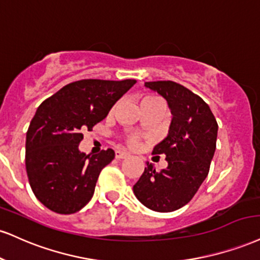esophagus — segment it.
<instances>
[{
  "mask_svg": "<svg viewBox=\"0 0 260 260\" xmlns=\"http://www.w3.org/2000/svg\"><path fill=\"white\" fill-rule=\"evenodd\" d=\"M129 154L126 151H123V150H116V152H115V157L116 158H127Z\"/></svg>",
  "mask_w": 260,
  "mask_h": 260,
  "instance_id": "1",
  "label": "esophagus"
}]
</instances>
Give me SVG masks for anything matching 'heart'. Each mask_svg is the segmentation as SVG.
<instances>
[{
	"mask_svg": "<svg viewBox=\"0 0 260 260\" xmlns=\"http://www.w3.org/2000/svg\"><path fill=\"white\" fill-rule=\"evenodd\" d=\"M158 99H160V98H158V96L146 95V96H144V98L142 99V103H140V104H145V103L154 102V100H158ZM128 143H129L131 146H137V144H138V137H137V136L129 137V139H128Z\"/></svg>",
	"mask_w": 260,
	"mask_h": 260,
	"instance_id": "heart-1",
	"label": "heart"
}]
</instances>
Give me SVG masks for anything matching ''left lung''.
Masks as SVG:
<instances>
[{
  "instance_id": "8db88e82",
  "label": "left lung",
  "mask_w": 260,
  "mask_h": 260,
  "mask_svg": "<svg viewBox=\"0 0 260 260\" xmlns=\"http://www.w3.org/2000/svg\"><path fill=\"white\" fill-rule=\"evenodd\" d=\"M167 100L172 120L152 154L166 155L167 168L146 164L134 184L137 199L156 212H173L190 202L207 177L217 143L218 123L207 103L173 81L145 82Z\"/></svg>"
}]
</instances>
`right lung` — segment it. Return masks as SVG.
Returning a JSON list of instances; mask_svg holds the SVG:
<instances>
[{
  "mask_svg": "<svg viewBox=\"0 0 260 260\" xmlns=\"http://www.w3.org/2000/svg\"><path fill=\"white\" fill-rule=\"evenodd\" d=\"M136 80H80L59 89L37 108L25 144V166L37 200L59 214L83 208L94 193L112 149L89 156L79 150L83 131L108 116Z\"/></svg>",
  "mask_w": 260,
  "mask_h": 260,
  "instance_id": "1",
  "label": "right lung"
}]
</instances>
